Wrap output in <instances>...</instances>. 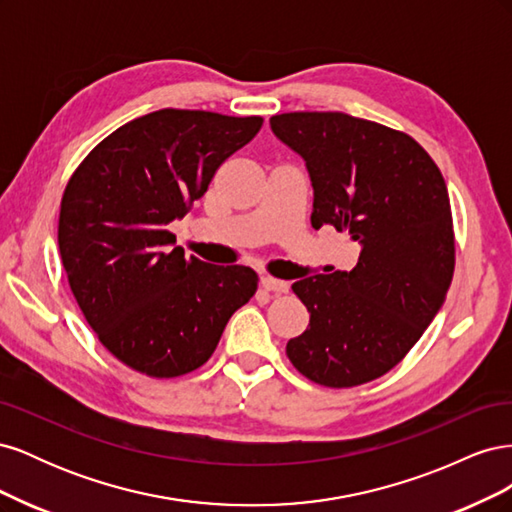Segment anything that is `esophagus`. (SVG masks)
I'll use <instances>...</instances> for the list:
<instances>
[{
	"label": "esophagus",
	"instance_id": "esophagus-1",
	"mask_svg": "<svg viewBox=\"0 0 512 512\" xmlns=\"http://www.w3.org/2000/svg\"><path fill=\"white\" fill-rule=\"evenodd\" d=\"M260 284H262V288H265V290H271V292H288V288H290V284H288V282H284V280H277V277H271V275H265V277H262Z\"/></svg>",
	"mask_w": 512,
	"mask_h": 512
}]
</instances>
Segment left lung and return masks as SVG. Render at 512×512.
<instances>
[{"label":"left lung","mask_w":512,"mask_h":512,"mask_svg":"<svg viewBox=\"0 0 512 512\" xmlns=\"http://www.w3.org/2000/svg\"><path fill=\"white\" fill-rule=\"evenodd\" d=\"M273 134L299 153L314 188L312 226L361 245L352 271L294 282L309 312L286 354L305 378L348 389L384 376L444 305L455 271L440 168L412 136L346 113H284Z\"/></svg>","instance_id":"obj_1"}]
</instances>
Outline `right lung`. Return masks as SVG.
<instances>
[{
	"instance_id": "1",
	"label": "right lung",
	"mask_w": 512,
	"mask_h": 512,
	"mask_svg": "<svg viewBox=\"0 0 512 512\" xmlns=\"http://www.w3.org/2000/svg\"><path fill=\"white\" fill-rule=\"evenodd\" d=\"M260 126L262 117L162 108L106 136L66 185L57 239L72 294L102 346L141 374L205 365L254 297V269L188 258L168 224Z\"/></svg>"
}]
</instances>
